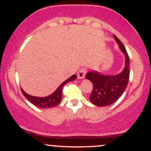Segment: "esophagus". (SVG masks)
<instances>
[{
	"mask_svg": "<svg viewBox=\"0 0 151 151\" xmlns=\"http://www.w3.org/2000/svg\"><path fill=\"white\" fill-rule=\"evenodd\" d=\"M86 73V69L84 68V67H82L80 70H79L77 73V77L79 79H84V77H85V74Z\"/></svg>",
	"mask_w": 151,
	"mask_h": 151,
	"instance_id": "esophagus-1",
	"label": "esophagus"
}]
</instances>
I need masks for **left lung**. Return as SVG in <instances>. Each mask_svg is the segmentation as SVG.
<instances>
[{
  "label": "left lung",
  "instance_id": "8db88e82",
  "mask_svg": "<svg viewBox=\"0 0 151 151\" xmlns=\"http://www.w3.org/2000/svg\"><path fill=\"white\" fill-rule=\"evenodd\" d=\"M119 47L126 57L125 68L121 73L115 76H106L96 72H89L86 78L93 84V89L89 99L93 104L106 106L116 101L125 91L129 80L130 60L124 44L114 35Z\"/></svg>",
  "mask_w": 151,
  "mask_h": 151
}]
</instances>
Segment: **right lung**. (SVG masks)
<instances>
[{
  "label": "right lung",
  "instance_id": "1",
  "mask_svg": "<svg viewBox=\"0 0 151 151\" xmlns=\"http://www.w3.org/2000/svg\"><path fill=\"white\" fill-rule=\"evenodd\" d=\"M77 78V75L74 74L72 77H70L69 79L64 81L60 84V86L58 88V89L55 91L53 93H52L50 96H46V97H36V96H32L31 95H29L28 93L22 90L21 88V91L22 94L25 96V98L31 102L32 104L35 106L39 107V108L47 109V108H52L54 106H56L60 103L62 99V88L65 86V84L70 81H73Z\"/></svg>",
  "mask_w": 151,
  "mask_h": 151
}]
</instances>
